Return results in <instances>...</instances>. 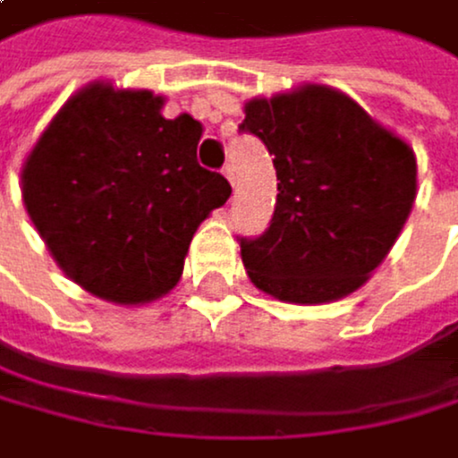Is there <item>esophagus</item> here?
Segmentation results:
<instances>
[{
    "mask_svg": "<svg viewBox=\"0 0 458 458\" xmlns=\"http://www.w3.org/2000/svg\"><path fill=\"white\" fill-rule=\"evenodd\" d=\"M222 174H225V177H227V182H231V185H236V174H233V165H225V168H222Z\"/></svg>",
    "mask_w": 458,
    "mask_h": 458,
    "instance_id": "obj_1",
    "label": "esophagus"
}]
</instances>
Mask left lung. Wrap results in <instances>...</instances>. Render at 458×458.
<instances>
[{"label": "left lung", "mask_w": 458, "mask_h": 458, "mask_svg": "<svg viewBox=\"0 0 458 458\" xmlns=\"http://www.w3.org/2000/svg\"><path fill=\"white\" fill-rule=\"evenodd\" d=\"M239 131L273 154L270 227L239 239L250 281L290 304L358 290L397 242L417 197V160L344 92L301 87L244 104Z\"/></svg>", "instance_id": "obj_1"}]
</instances>
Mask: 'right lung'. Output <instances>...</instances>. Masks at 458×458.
I'll use <instances>...</instances> for the list:
<instances>
[{
	"instance_id": "obj_1",
	"label": "right lung",
	"mask_w": 458,
	"mask_h": 458,
	"mask_svg": "<svg viewBox=\"0 0 458 458\" xmlns=\"http://www.w3.org/2000/svg\"><path fill=\"white\" fill-rule=\"evenodd\" d=\"M199 121L146 89L89 84L38 137L21 197L58 267L114 304H146L182 276L199 222L231 197L197 163Z\"/></svg>"
}]
</instances>
